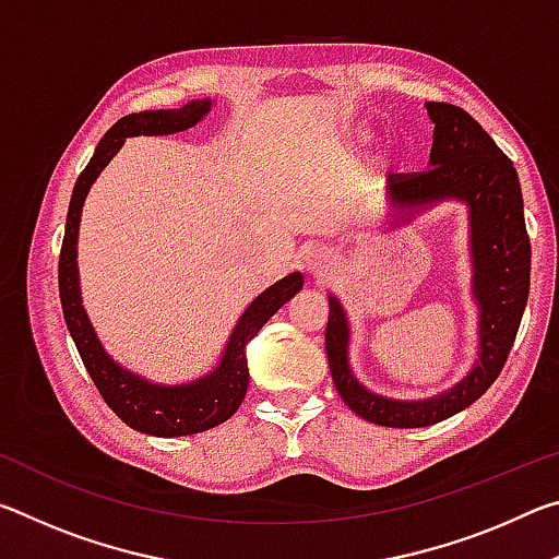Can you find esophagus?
Returning <instances> with one entry per match:
<instances>
[{
	"label": "esophagus",
	"mask_w": 559,
	"mask_h": 559,
	"mask_svg": "<svg viewBox=\"0 0 559 559\" xmlns=\"http://www.w3.org/2000/svg\"><path fill=\"white\" fill-rule=\"evenodd\" d=\"M306 263H308V271L310 273H325L330 266H333V261H330L325 253H320V251L310 253V257L306 259Z\"/></svg>",
	"instance_id": "obj_1"
}]
</instances>
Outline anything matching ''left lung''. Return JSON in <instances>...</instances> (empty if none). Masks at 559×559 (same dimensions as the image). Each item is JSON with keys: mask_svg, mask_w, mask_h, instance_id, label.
Returning a JSON list of instances; mask_svg holds the SVG:
<instances>
[{"mask_svg": "<svg viewBox=\"0 0 559 559\" xmlns=\"http://www.w3.org/2000/svg\"><path fill=\"white\" fill-rule=\"evenodd\" d=\"M433 120L429 169L390 175V194L402 210L461 200L471 219L473 296L478 302V359L449 392L419 402L386 400L365 390L349 370L345 310L330 296L325 353L343 402L362 419L392 429H419L449 419L484 396L515 343L530 290V236L518 173L493 138L466 110L427 103Z\"/></svg>", "mask_w": 559, "mask_h": 559, "instance_id": "8db88e82", "label": "left lung"}]
</instances>
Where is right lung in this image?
I'll return each mask as SVG.
<instances>
[{
    "label": "right lung",
    "mask_w": 559,
    "mask_h": 559,
    "mask_svg": "<svg viewBox=\"0 0 559 559\" xmlns=\"http://www.w3.org/2000/svg\"><path fill=\"white\" fill-rule=\"evenodd\" d=\"M212 108V100H192L175 110H145L130 112L112 126L93 153L86 169L75 179L69 216H66V234L59 257V296L66 318V328L75 343V349L86 365L93 384L106 404L116 412L130 429L150 433V437H187L200 433L224 424L239 409L246 390H249V365H246V345L257 337L259 330L269 323V318L281 306L296 296L302 288L300 273L281 278L266 288L261 296L243 310L236 323L224 355L216 370L204 374L202 380L189 384H155L145 377L132 374L120 367L106 349L93 330L91 320L83 310L81 286H79V263H75V243H79L81 210L86 202L91 185L96 182L100 169L106 167L112 155L126 143V138L135 135H173L200 122Z\"/></svg>",
    "instance_id": "1"
}]
</instances>
